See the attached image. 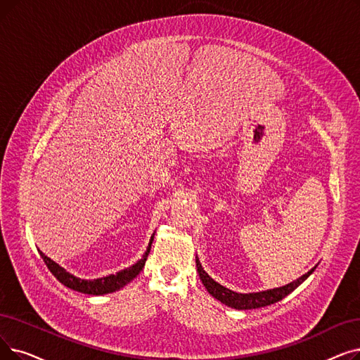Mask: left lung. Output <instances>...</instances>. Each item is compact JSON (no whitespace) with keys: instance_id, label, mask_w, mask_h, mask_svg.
Segmentation results:
<instances>
[{"instance_id":"left-lung-1","label":"left lung","mask_w":360,"mask_h":360,"mask_svg":"<svg viewBox=\"0 0 360 360\" xmlns=\"http://www.w3.org/2000/svg\"><path fill=\"white\" fill-rule=\"evenodd\" d=\"M195 264H197V272L202 281V284L207 288V291L217 299L219 302L225 303L226 306H231L233 309H240V310H248V309H259V307H264L274 304L279 300H283L285 295H288L291 291H294L297 287H299L303 281L315 271L310 269L307 274H304L303 276H300L299 279L292 281V283L279 287V288H274V290H268V291H260V292H248V294H240V292H233L225 287H222L221 284H217L216 281H213L205 271H202L201 264L198 262V259H195Z\"/></svg>"}]
</instances>
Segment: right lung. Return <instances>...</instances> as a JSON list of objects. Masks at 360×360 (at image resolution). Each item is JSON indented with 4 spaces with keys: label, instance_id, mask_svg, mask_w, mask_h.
Instances as JSON below:
<instances>
[{
    "label": "right lung",
    "instance_id": "1",
    "mask_svg": "<svg viewBox=\"0 0 360 360\" xmlns=\"http://www.w3.org/2000/svg\"><path fill=\"white\" fill-rule=\"evenodd\" d=\"M153 238L154 236L151 237L150 240V244H148V248L146 255L143 256L141 260H138L134 266L128 268V269H123L120 272H117L116 275H108V276H104V278H98V279H94V281H86V279H81V278H76L73 276L72 274L66 272L63 268L58 266V264L56 262H53L50 257H46L41 250H39V255L41 257L44 259L45 264L49 266L50 272L60 281L61 284L75 290V291H81V292H85V294H92V295H101V294H107V292H113L116 290H120L122 287L127 285L128 283H131V281L143 271L144 264H146V260L148 257V253H150V248H151V243H153Z\"/></svg>",
    "mask_w": 360,
    "mask_h": 360
}]
</instances>
